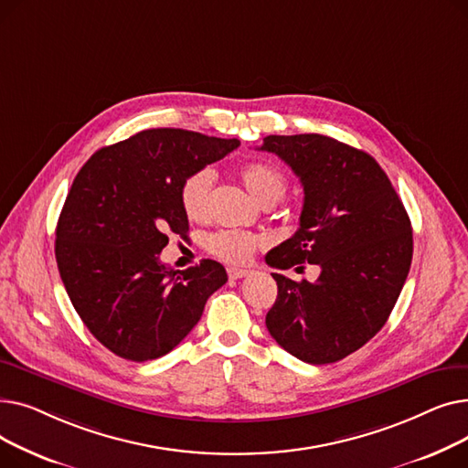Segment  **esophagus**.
Returning <instances> with one entry per match:
<instances>
[{
    "label": "esophagus",
    "instance_id": "34e87169",
    "mask_svg": "<svg viewBox=\"0 0 468 468\" xmlns=\"http://www.w3.org/2000/svg\"><path fill=\"white\" fill-rule=\"evenodd\" d=\"M228 275H229V279H231V281H237V279H244V277H249V275H250V271H249V269L228 267Z\"/></svg>",
    "mask_w": 468,
    "mask_h": 468
}]
</instances>
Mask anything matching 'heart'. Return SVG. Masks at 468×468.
Segmentation results:
<instances>
[{
	"mask_svg": "<svg viewBox=\"0 0 468 468\" xmlns=\"http://www.w3.org/2000/svg\"><path fill=\"white\" fill-rule=\"evenodd\" d=\"M240 180L254 199L263 207L277 205L288 187L286 176L271 163L252 161L240 168ZM214 187V172L208 166L197 168L184 178L180 186V205L189 219H205L210 210ZM208 250L224 261L244 263L260 247V239L239 229H224L208 237Z\"/></svg>",
	"mask_w": 468,
	"mask_h": 468,
	"instance_id": "1",
	"label": "heart"
}]
</instances>
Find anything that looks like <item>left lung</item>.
<instances>
[{
	"mask_svg": "<svg viewBox=\"0 0 468 468\" xmlns=\"http://www.w3.org/2000/svg\"><path fill=\"white\" fill-rule=\"evenodd\" d=\"M303 186L300 229L265 256L275 269L321 267L314 282L273 273L279 296L265 316L279 346L309 364L346 358L395 307L413 254L408 212L378 161L323 134L265 136Z\"/></svg>",
	"mask_w": 468,
	"mask_h": 468,
	"instance_id": "8db88e82",
	"label": "left lung"
}]
</instances>
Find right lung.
Masks as SVG:
<instances>
[{
  "instance_id": "obj_1",
  "label": "right lung",
  "mask_w": 468,
  "mask_h": 468,
  "mask_svg": "<svg viewBox=\"0 0 468 468\" xmlns=\"http://www.w3.org/2000/svg\"><path fill=\"white\" fill-rule=\"evenodd\" d=\"M239 144L150 129L102 147L78 172L57 224L55 256L71 305L113 355L145 362L170 353L228 282L214 260L175 271L159 254L170 233L189 231L184 178Z\"/></svg>"
}]
</instances>
